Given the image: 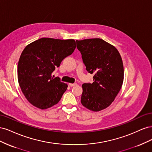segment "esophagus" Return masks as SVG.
<instances>
[{"label":"esophagus","mask_w":152,"mask_h":152,"mask_svg":"<svg viewBox=\"0 0 152 152\" xmlns=\"http://www.w3.org/2000/svg\"><path fill=\"white\" fill-rule=\"evenodd\" d=\"M68 85L70 86V87H73V86H76V85H77V84H75V83H74V84H72V83H69V84H68Z\"/></svg>","instance_id":"esophagus-1"}]
</instances>
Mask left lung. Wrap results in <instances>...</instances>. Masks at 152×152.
<instances>
[{
	"label": "left lung",
	"mask_w": 152,
	"mask_h": 152,
	"mask_svg": "<svg viewBox=\"0 0 152 152\" xmlns=\"http://www.w3.org/2000/svg\"><path fill=\"white\" fill-rule=\"evenodd\" d=\"M86 70L93 74L92 84H82L81 103L86 108L99 112L112 104L124 81V65L116 48L103 39L76 40Z\"/></svg>",
	"instance_id": "obj_1"
}]
</instances>
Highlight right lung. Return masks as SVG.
Here are the masks:
<instances>
[{"mask_svg": "<svg viewBox=\"0 0 152 152\" xmlns=\"http://www.w3.org/2000/svg\"><path fill=\"white\" fill-rule=\"evenodd\" d=\"M76 48L74 39L41 38L27 45L18 65V79L22 93L34 107L45 110L56 104L68 85L53 79L52 73Z\"/></svg>", "mask_w": 152, "mask_h": 152, "instance_id": "obj_1", "label": "right lung"}]
</instances>
